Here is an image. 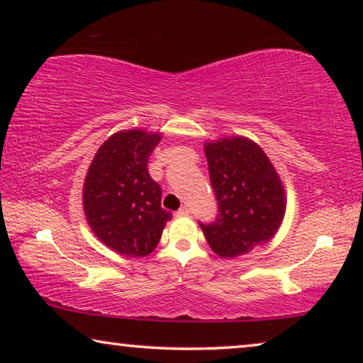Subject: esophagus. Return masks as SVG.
Wrapping results in <instances>:
<instances>
[{
    "label": "esophagus",
    "mask_w": 363,
    "mask_h": 363,
    "mask_svg": "<svg viewBox=\"0 0 363 363\" xmlns=\"http://www.w3.org/2000/svg\"><path fill=\"white\" fill-rule=\"evenodd\" d=\"M190 213V210H189V208L187 206H181L179 208V210H177L176 211V214H177V216H187V214Z\"/></svg>",
    "instance_id": "obj_1"
}]
</instances>
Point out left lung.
I'll use <instances>...</instances> for the list:
<instances>
[{
    "instance_id": "left-lung-1",
    "label": "left lung",
    "mask_w": 363,
    "mask_h": 363,
    "mask_svg": "<svg viewBox=\"0 0 363 363\" xmlns=\"http://www.w3.org/2000/svg\"><path fill=\"white\" fill-rule=\"evenodd\" d=\"M205 153L218 200L213 223H199L214 253L237 257L275 235L285 216V192L266 153L245 138L208 143Z\"/></svg>"
}]
</instances>
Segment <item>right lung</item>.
I'll return each instance as SVG.
<instances>
[{
    "label": "right lung",
    "mask_w": 363,
    "mask_h": 363,
    "mask_svg": "<svg viewBox=\"0 0 363 363\" xmlns=\"http://www.w3.org/2000/svg\"><path fill=\"white\" fill-rule=\"evenodd\" d=\"M160 134L120 131L97 150L84 179L86 219L99 240L130 257L150 255L173 214L162 208V187L147 169Z\"/></svg>",
    "instance_id": "obj_1"
}]
</instances>
